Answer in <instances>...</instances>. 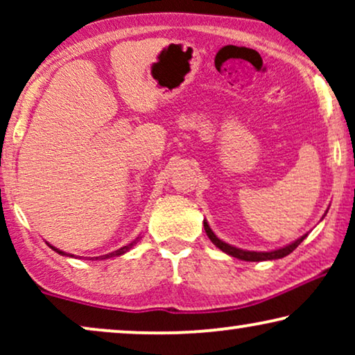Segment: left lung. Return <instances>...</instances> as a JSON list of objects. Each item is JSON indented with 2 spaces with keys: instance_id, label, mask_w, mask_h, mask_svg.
I'll return each mask as SVG.
<instances>
[{
  "instance_id": "1",
  "label": "left lung",
  "mask_w": 355,
  "mask_h": 355,
  "mask_svg": "<svg viewBox=\"0 0 355 355\" xmlns=\"http://www.w3.org/2000/svg\"><path fill=\"white\" fill-rule=\"evenodd\" d=\"M203 227H205L207 236L210 237V241L218 247V249L223 250L227 255L234 257V259H239V260H244V261H266V260L283 259V257L289 255L294 249H297V245L300 244V242H302L305 237H307V234H304L302 237H299V239H295L294 242H291V244L284 245V247H279V249L270 250V252H255V250L239 249V247H234V245L227 244V242H225V241H221L220 237H218L215 232L211 231V227L208 226L207 220H203Z\"/></svg>"
}]
</instances>
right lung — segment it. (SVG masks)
I'll return each mask as SVG.
<instances>
[{"label":"right lung","mask_w":355,"mask_h":355,"mask_svg":"<svg viewBox=\"0 0 355 355\" xmlns=\"http://www.w3.org/2000/svg\"><path fill=\"white\" fill-rule=\"evenodd\" d=\"M139 239H140V237H137V239L130 242V244L124 245V247H121V249L114 250V252H110V254H106V255H100V257H92V260H108V259H113V257H121V255H124L125 252H129L130 249H132V245H134L135 242H137ZM48 245H50L51 249L55 250V252H58V254H60V255H66V257H74V255H71V254H66V252H62V250H60V249H56V247H53L51 244H48Z\"/></svg>","instance_id":"1"}]
</instances>
